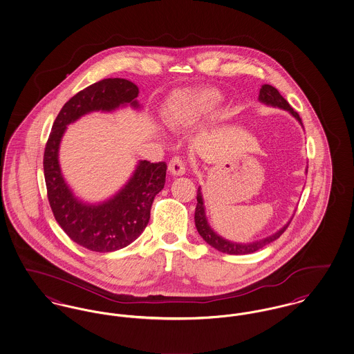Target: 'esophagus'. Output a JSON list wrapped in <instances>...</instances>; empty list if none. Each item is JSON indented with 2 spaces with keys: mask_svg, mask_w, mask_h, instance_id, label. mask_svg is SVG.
<instances>
[{
  "mask_svg": "<svg viewBox=\"0 0 354 354\" xmlns=\"http://www.w3.org/2000/svg\"><path fill=\"white\" fill-rule=\"evenodd\" d=\"M185 162L181 157H173L169 162V171L173 176H184L185 174Z\"/></svg>",
  "mask_w": 354,
  "mask_h": 354,
  "instance_id": "esophagus-1",
  "label": "esophagus"
}]
</instances>
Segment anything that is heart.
Here are the masks:
<instances>
[{"instance_id":"1","label":"heart","mask_w":354,"mask_h":354,"mask_svg":"<svg viewBox=\"0 0 354 354\" xmlns=\"http://www.w3.org/2000/svg\"><path fill=\"white\" fill-rule=\"evenodd\" d=\"M221 101L217 91H190L180 94L171 104L169 120L181 127H193L216 111Z\"/></svg>"}]
</instances>
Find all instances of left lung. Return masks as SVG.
<instances>
[{
  "label": "left lung",
  "instance_id": "1",
  "mask_svg": "<svg viewBox=\"0 0 354 354\" xmlns=\"http://www.w3.org/2000/svg\"><path fill=\"white\" fill-rule=\"evenodd\" d=\"M259 100H260V102L266 104L269 106H274V108L288 111L302 125V121H301L298 113L289 105V102L272 85L265 84V85L261 86ZM194 223H196V227H197L200 236L204 239L205 241L207 242L210 246H213L214 249H217L218 252H223V253H226V254H249V253H254V252L262 249L265 245L277 240L279 236L286 230V227L289 225V223H286L283 227L279 229L277 233H274V234H272V236H269L266 239H262L260 241L250 242V243H237V242L227 241V240L223 239L221 236H218L210 227V225H209L207 220H206L201 187H198V190H197V206H196V213H194Z\"/></svg>",
  "mask_w": 354,
  "mask_h": 354
}]
</instances>
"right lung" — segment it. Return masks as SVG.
<instances>
[{"mask_svg":"<svg viewBox=\"0 0 354 354\" xmlns=\"http://www.w3.org/2000/svg\"><path fill=\"white\" fill-rule=\"evenodd\" d=\"M138 88L124 78H105L73 95L58 113L44 153L48 200L58 225L78 245L93 252H114L134 241L149 223L156 194L165 185L167 164L140 161L129 181L101 204H85L65 183L58 162L66 127L92 112L138 109Z\"/></svg>","mask_w":354,"mask_h":354,"instance_id":"obj_1","label":"right lung"}]
</instances>
